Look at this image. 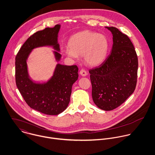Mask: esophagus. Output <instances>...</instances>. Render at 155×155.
I'll list each match as a JSON object with an SVG mask.
<instances>
[{
	"label": "esophagus",
	"mask_w": 155,
	"mask_h": 155,
	"mask_svg": "<svg viewBox=\"0 0 155 155\" xmlns=\"http://www.w3.org/2000/svg\"><path fill=\"white\" fill-rule=\"evenodd\" d=\"M80 74L81 75H82L83 77H86L87 75V72L86 71V70L84 69H81L80 71Z\"/></svg>",
	"instance_id": "obj_1"
}]
</instances>
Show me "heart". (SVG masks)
I'll return each instance as SVG.
<instances>
[{"instance_id":"obj_1","label":"heart","mask_w":155,"mask_h":155,"mask_svg":"<svg viewBox=\"0 0 155 155\" xmlns=\"http://www.w3.org/2000/svg\"><path fill=\"white\" fill-rule=\"evenodd\" d=\"M69 48L64 53L69 58L77 59L84 57L90 66H97L103 62L108 50L107 37L94 31H84L75 33L68 41Z\"/></svg>"}]
</instances>
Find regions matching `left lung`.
<instances>
[{
  "instance_id": "obj_1",
  "label": "left lung",
  "mask_w": 155,
  "mask_h": 155,
  "mask_svg": "<svg viewBox=\"0 0 155 155\" xmlns=\"http://www.w3.org/2000/svg\"><path fill=\"white\" fill-rule=\"evenodd\" d=\"M113 35L110 54L100 66L89 70L95 105L113 110L133 93L137 80L138 58L129 37L114 27H105Z\"/></svg>"
}]
</instances>
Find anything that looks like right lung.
<instances>
[{"label":"right lung","instance_id":"right-lung-1","mask_svg":"<svg viewBox=\"0 0 155 155\" xmlns=\"http://www.w3.org/2000/svg\"><path fill=\"white\" fill-rule=\"evenodd\" d=\"M60 29L61 25H57L35 33L24 43L15 58V81L18 91L31 108L47 115H58L68 107L72 85L78 78V68L76 65L58 63L48 81L35 82L29 75L27 60L33 49L48 46L56 50L53 54L56 62H59L62 58L58 43Z\"/></svg>","mask_w":155,"mask_h":155}]
</instances>
